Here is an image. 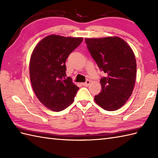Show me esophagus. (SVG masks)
Masks as SVG:
<instances>
[{
	"label": "esophagus",
	"mask_w": 158,
	"mask_h": 158,
	"mask_svg": "<svg viewBox=\"0 0 158 158\" xmlns=\"http://www.w3.org/2000/svg\"><path fill=\"white\" fill-rule=\"evenodd\" d=\"M89 84H90V81H89V80H87V81L85 83H82V85L83 86H86V87L88 86Z\"/></svg>",
	"instance_id": "34e87169"
}]
</instances>
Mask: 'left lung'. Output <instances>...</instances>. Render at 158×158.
I'll return each mask as SVG.
<instances>
[{
	"instance_id": "obj_1",
	"label": "left lung",
	"mask_w": 158,
	"mask_h": 158,
	"mask_svg": "<svg viewBox=\"0 0 158 158\" xmlns=\"http://www.w3.org/2000/svg\"><path fill=\"white\" fill-rule=\"evenodd\" d=\"M89 53L106 73L100 79L102 89L94 100L101 108L116 110L125 105L135 88L136 62L132 48L118 36L85 39Z\"/></svg>"
}]
</instances>
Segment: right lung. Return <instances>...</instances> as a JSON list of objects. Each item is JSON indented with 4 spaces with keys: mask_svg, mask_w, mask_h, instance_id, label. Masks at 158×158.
<instances>
[{
    "mask_svg": "<svg viewBox=\"0 0 158 158\" xmlns=\"http://www.w3.org/2000/svg\"><path fill=\"white\" fill-rule=\"evenodd\" d=\"M82 37L51 35L36 45L30 60V78L39 100L58 112L73 102L79 88L66 79V60L83 41Z\"/></svg>",
    "mask_w": 158,
    "mask_h": 158,
    "instance_id": "obj_1",
    "label": "right lung"
}]
</instances>
